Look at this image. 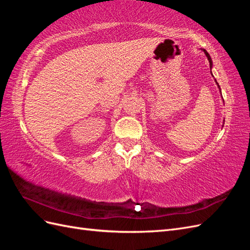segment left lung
<instances>
[{"label": "left lung", "mask_w": 250, "mask_h": 250, "mask_svg": "<svg viewBox=\"0 0 250 250\" xmlns=\"http://www.w3.org/2000/svg\"><path fill=\"white\" fill-rule=\"evenodd\" d=\"M203 52H204V54H206V56L208 57V62H209V67H210V70H211V67H213V62H211V58H210V56H209V54L207 52V50H204V49H201ZM210 74H211V71H210ZM213 75V74H211ZM215 82H216V84L218 85V88H219V90H220V93H221V88H220V86H219V84H218V82H217V80L215 79ZM224 102V101H223ZM223 125H224V120H223ZM223 125H222V127H223Z\"/></svg>", "instance_id": "1"}]
</instances>
